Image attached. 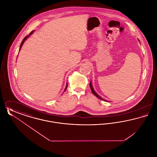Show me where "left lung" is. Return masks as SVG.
<instances>
[{"label":"left lung","mask_w":157,"mask_h":157,"mask_svg":"<svg viewBox=\"0 0 157 157\" xmlns=\"http://www.w3.org/2000/svg\"><path fill=\"white\" fill-rule=\"evenodd\" d=\"M138 40H139V42H140V40L138 39ZM90 90H91V91H92V94L94 95H95L98 98H99V99H101V100H103V101H106V102H109V101H106V100H105L104 99V98H102L94 90V88H93V86H92V83H91V81L90 82Z\"/></svg>","instance_id":"8db88e82"}]
</instances>
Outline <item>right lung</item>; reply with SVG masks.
<instances>
[{
	"label": "right lung",
	"mask_w": 157,
	"mask_h": 157,
	"mask_svg": "<svg viewBox=\"0 0 157 157\" xmlns=\"http://www.w3.org/2000/svg\"><path fill=\"white\" fill-rule=\"evenodd\" d=\"M34 31L35 30H32L31 32H30V33H29V35H28V36H26V37H25L23 39L22 42V43H21V45H20V48H19V51H20V50H21V48H22V46L23 44V43L25 42V41L28 39V37H29L30 36V35L34 32ZM67 85H66V87H65V90H64V92L66 90H67Z\"/></svg>",
	"instance_id": "obj_1"
}]
</instances>
